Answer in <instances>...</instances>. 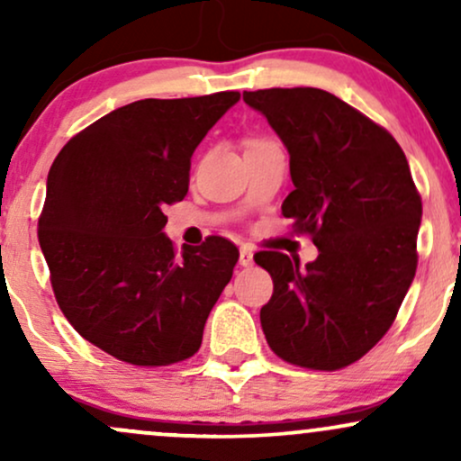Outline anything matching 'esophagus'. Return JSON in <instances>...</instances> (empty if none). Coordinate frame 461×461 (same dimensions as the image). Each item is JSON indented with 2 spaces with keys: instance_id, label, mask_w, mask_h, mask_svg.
<instances>
[{
  "instance_id": "obj_1",
  "label": "esophagus",
  "mask_w": 461,
  "mask_h": 461,
  "mask_svg": "<svg viewBox=\"0 0 461 461\" xmlns=\"http://www.w3.org/2000/svg\"><path fill=\"white\" fill-rule=\"evenodd\" d=\"M240 267H251L253 264V251L249 247H240V258H238Z\"/></svg>"
}]
</instances>
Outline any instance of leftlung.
I'll return each instance as SVG.
<instances>
[{"mask_svg": "<svg viewBox=\"0 0 461 461\" xmlns=\"http://www.w3.org/2000/svg\"><path fill=\"white\" fill-rule=\"evenodd\" d=\"M290 153L294 190L282 212L319 258L260 251L273 277L260 310L268 347L290 364L338 370L390 330L416 275L422 203L403 149L356 108L321 88L242 93Z\"/></svg>", "mask_w": 461, "mask_h": 461, "instance_id": "obj_1", "label": "left lung"}]
</instances>
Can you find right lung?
<instances>
[{
    "label": "right lung",
    "instance_id": "1",
    "mask_svg": "<svg viewBox=\"0 0 461 461\" xmlns=\"http://www.w3.org/2000/svg\"><path fill=\"white\" fill-rule=\"evenodd\" d=\"M238 99H140L73 136L51 164L39 219L51 288L79 336L121 362L194 356L231 279L238 249L210 236L177 256L164 208L186 197L190 158Z\"/></svg>",
    "mask_w": 461,
    "mask_h": 461
}]
</instances>
